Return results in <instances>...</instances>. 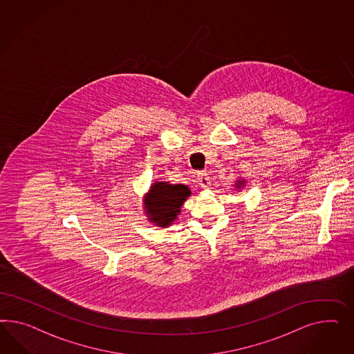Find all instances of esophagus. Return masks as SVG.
<instances>
[{
  "label": "esophagus",
  "mask_w": 354,
  "mask_h": 354,
  "mask_svg": "<svg viewBox=\"0 0 354 354\" xmlns=\"http://www.w3.org/2000/svg\"><path fill=\"white\" fill-rule=\"evenodd\" d=\"M197 179H198V184H200V187H201V188L207 189V188L210 187V178L207 176V174H206V172H200V174H198V176H197Z\"/></svg>",
  "instance_id": "esophagus-1"
}]
</instances>
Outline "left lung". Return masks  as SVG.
Instances as JSON below:
<instances>
[{"instance_id": "left-lung-1", "label": "left lung", "mask_w": 354, "mask_h": 354, "mask_svg": "<svg viewBox=\"0 0 354 354\" xmlns=\"http://www.w3.org/2000/svg\"><path fill=\"white\" fill-rule=\"evenodd\" d=\"M247 184H245V179L244 178H241V179H239V180H236L235 183V191L237 192H240L244 187H245Z\"/></svg>"}]
</instances>
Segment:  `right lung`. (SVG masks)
Segmentation results:
<instances>
[{"mask_svg": "<svg viewBox=\"0 0 354 354\" xmlns=\"http://www.w3.org/2000/svg\"><path fill=\"white\" fill-rule=\"evenodd\" d=\"M191 189L185 184L169 182L151 183L149 191L144 196V213L150 223L157 227H170L178 219L182 206L191 196Z\"/></svg>", "mask_w": 354, "mask_h": 354, "instance_id": "right-lung-1", "label": "right lung"}]
</instances>
